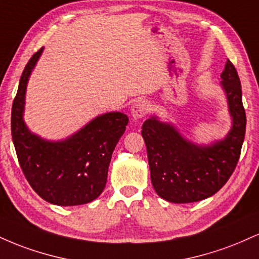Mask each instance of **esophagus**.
I'll use <instances>...</instances> for the list:
<instances>
[{"mask_svg": "<svg viewBox=\"0 0 259 259\" xmlns=\"http://www.w3.org/2000/svg\"><path fill=\"white\" fill-rule=\"evenodd\" d=\"M150 108L151 106L147 101H144V100L136 101L132 107L133 118L134 119H141V118H144L145 115L150 112Z\"/></svg>", "mask_w": 259, "mask_h": 259, "instance_id": "1", "label": "esophagus"}]
</instances>
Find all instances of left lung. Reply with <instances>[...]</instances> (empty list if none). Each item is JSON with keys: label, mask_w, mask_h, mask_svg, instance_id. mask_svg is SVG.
<instances>
[{"label": "left lung", "mask_w": 259, "mask_h": 259, "mask_svg": "<svg viewBox=\"0 0 259 259\" xmlns=\"http://www.w3.org/2000/svg\"><path fill=\"white\" fill-rule=\"evenodd\" d=\"M221 78L231 117V129L224 139L209 145L195 144L156 115L142 125L151 181L163 200L191 203L210 197L225 185L236 167L245 139L246 113L241 82L229 59Z\"/></svg>", "instance_id": "8db88e82"}]
</instances>
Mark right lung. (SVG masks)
I'll use <instances>...</instances> for the list:
<instances>
[{"label": "right lung", "mask_w": 259, "mask_h": 259, "mask_svg": "<svg viewBox=\"0 0 259 259\" xmlns=\"http://www.w3.org/2000/svg\"><path fill=\"white\" fill-rule=\"evenodd\" d=\"M42 51L25 65L12 106V139L18 160L28 183L45 201L57 206L89 203L105 189L112 153L129 118L120 112L105 113L59 141L31 133L24 121L26 86Z\"/></svg>", "instance_id": "1"}]
</instances>
